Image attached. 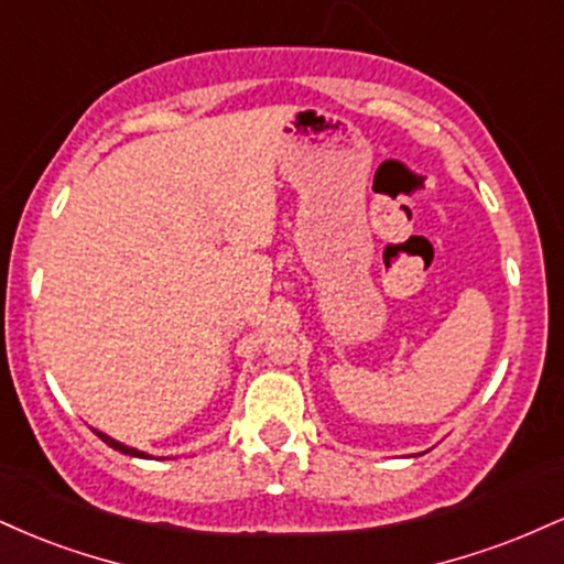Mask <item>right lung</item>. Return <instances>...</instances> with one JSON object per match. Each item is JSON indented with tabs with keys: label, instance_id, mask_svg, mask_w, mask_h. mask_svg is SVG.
I'll return each instance as SVG.
<instances>
[{
	"label": "right lung",
	"instance_id": "obj_1",
	"mask_svg": "<svg viewBox=\"0 0 564 564\" xmlns=\"http://www.w3.org/2000/svg\"><path fill=\"white\" fill-rule=\"evenodd\" d=\"M95 435L102 440V443L106 445H111L113 451H119V453H127V456H138V458H148V453H142V451H138V448H129V445H124V443H119V440H113L111 435H106V432H97L95 430Z\"/></svg>",
	"mask_w": 564,
	"mask_h": 564
}]
</instances>
